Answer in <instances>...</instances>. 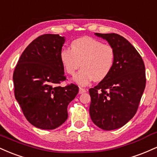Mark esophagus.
<instances>
[{"mask_svg":"<svg viewBox=\"0 0 157 157\" xmlns=\"http://www.w3.org/2000/svg\"><path fill=\"white\" fill-rule=\"evenodd\" d=\"M85 92H86V89H82V88L80 87V89H79V93H80V94H83Z\"/></svg>","mask_w":157,"mask_h":157,"instance_id":"esophagus-1","label":"esophagus"}]
</instances>
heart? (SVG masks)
Returning <instances> with one entry per match:
<instances>
[{
  "mask_svg": "<svg viewBox=\"0 0 157 157\" xmlns=\"http://www.w3.org/2000/svg\"><path fill=\"white\" fill-rule=\"evenodd\" d=\"M115 50L93 37L85 36L71 43V49L60 52V60L66 73L73 75L82 65V69L73 77L74 82L86 86L91 81H101L112 71L115 62Z\"/></svg>",
  "mask_w": 157,
  "mask_h": 157,
  "instance_id": "1",
  "label": "heart"
}]
</instances>
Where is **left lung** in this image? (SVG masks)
<instances>
[{
	"label": "left lung",
	"instance_id": "8db88e82",
	"mask_svg": "<svg viewBox=\"0 0 157 157\" xmlns=\"http://www.w3.org/2000/svg\"><path fill=\"white\" fill-rule=\"evenodd\" d=\"M95 35L105 40L115 50L112 71L89 89V113L100 128H120L133 118L145 88V68L141 56L125 37L115 33Z\"/></svg>",
	"mask_w": 157,
	"mask_h": 157
}]
</instances>
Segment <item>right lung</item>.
I'll return each mask as SVG.
<instances>
[{"label":"right lung","mask_w":157,"mask_h":157,"mask_svg":"<svg viewBox=\"0 0 157 157\" xmlns=\"http://www.w3.org/2000/svg\"><path fill=\"white\" fill-rule=\"evenodd\" d=\"M65 40L59 35L39 36L23 51L14 71L16 100L38 128L52 130L64 123L68 105L78 94L76 85L58 86L66 79L59 57Z\"/></svg>","instance_id":"add662e5"}]
</instances>
